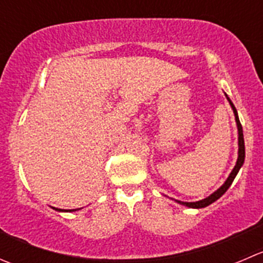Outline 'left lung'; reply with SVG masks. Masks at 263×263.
I'll return each mask as SVG.
<instances>
[{
	"instance_id": "obj_1",
	"label": "left lung",
	"mask_w": 263,
	"mask_h": 263,
	"mask_svg": "<svg viewBox=\"0 0 263 263\" xmlns=\"http://www.w3.org/2000/svg\"><path fill=\"white\" fill-rule=\"evenodd\" d=\"M226 95V93H225ZM226 99L229 100V103H230L231 108H233L234 110V116H235V121H236V126H238V145H239V150H238V160H236V164L235 167H234V170L231 171L230 176L228 177V180L225 181V183H223L222 186H221L220 189H218L217 191H215V193L212 194V195H210L208 198H205V199H202V200H198V202H180V200H176L177 203H180V204H183L186 205V207L189 208H204L207 207V205L212 204L213 202H216L217 199H220L221 196L223 195V194L228 191V189L230 187V185L233 183L234 178H235V176L238 175L239 170L241 168V165H243L244 163V158H246V146H244V136H243V127H241L240 124V121H239V117H238V111H236L235 106H234V104L231 103V100L229 99V96L226 95Z\"/></svg>"
}]
</instances>
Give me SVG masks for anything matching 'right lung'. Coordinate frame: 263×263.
<instances>
[{
	"mask_svg": "<svg viewBox=\"0 0 263 263\" xmlns=\"http://www.w3.org/2000/svg\"><path fill=\"white\" fill-rule=\"evenodd\" d=\"M56 211H64V212H73V211H77V210H59V208H55Z\"/></svg>",
	"mask_w": 263,
	"mask_h": 263,
	"instance_id": "1",
	"label": "right lung"
}]
</instances>
